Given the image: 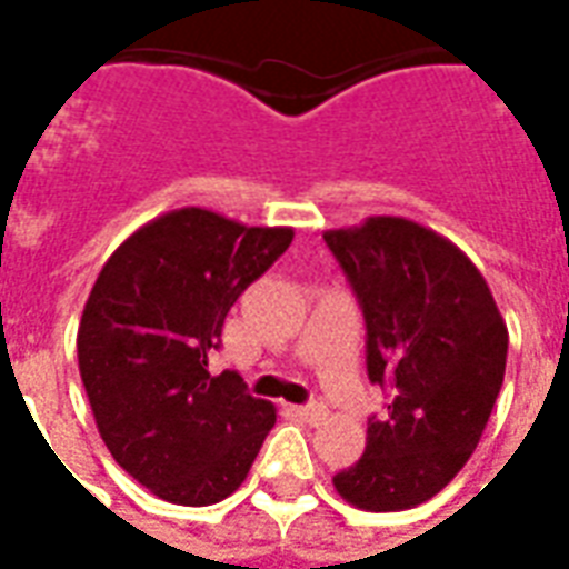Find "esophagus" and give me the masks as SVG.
<instances>
[{
    "mask_svg": "<svg viewBox=\"0 0 569 569\" xmlns=\"http://www.w3.org/2000/svg\"><path fill=\"white\" fill-rule=\"evenodd\" d=\"M296 415H301L305 420H310V423H317V420H322L326 415H329V408L322 406V402H310V406H298L292 408Z\"/></svg>",
    "mask_w": 569,
    "mask_h": 569,
    "instance_id": "obj_1",
    "label": "esophagus"
}]
</instances>
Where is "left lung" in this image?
Here are the masks:
<instances>
[{
	"instance_id": "left-lung-1",
	"label": "left lung",
	"mask_w": 569,
	"mask_h": 569,
	"mask_svg": "<svg viewBox=\"0 0 569 569\" xmlns=\"http://www.w3.org/2000/svg\"><path fill=\"white\" fill-rule=\"evenodd\" d=\"M366 317L371 383L393 402L369 420L366 453L332 478L366 512L436 497L476 451L506 375L509 332L466 252L432 228L369 216L322 234Z\"/></svg>"
}]
</instances>
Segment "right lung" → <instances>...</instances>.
Masks as SVG:
<instances>
[{
  "instance_id": "add662e5",
  "label": "right lung",
  "mask_w": 569,
  "mask_h": 569,
  "mask_svg": "<svg viewBox=\"0 0 569 569\" xmlns=\"http://www.w3.org/2000/svg\"><path fill=\"white\" fill-rule=\"evenodd\" d=\"M292 237L182 207L133 231L97 277L76 338L81 383L109 453L154 497H231L271 432L277 408L207 366L231 305Z\"/></svg>"
}]
</instances>
